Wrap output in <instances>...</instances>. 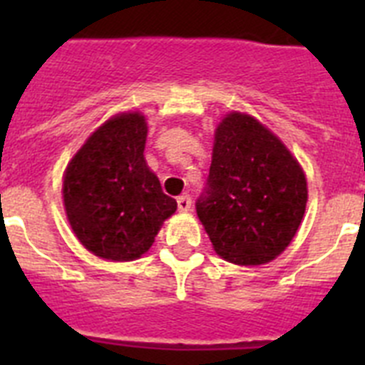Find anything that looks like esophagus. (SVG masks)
<instances>
[{"label": "esophagus", "mask_w": 365, "mask_h": 365, "mask_svg": "<svg viewBox=\"0 0 365 365\" xmlns=\"http://www.w3.org/2000/svg\"><path fill=\"white\" fill-rule=\"evenodd\" d=\"M177 206H179L180 212H188L190 208H192V197L190 195H180L179 199H177Z\"/></svg>", "instance_id": "34e87169"}]
</instances>
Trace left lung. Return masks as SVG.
Segmentation results:
<instances>
[{"label": "left lung", "instance_id": "left-lung-1", "mask_svg": "<svg viewBox=\"0 0 365 365\" xmlns=\"http://www.w3.org/2000/svg\"><path fill=\"white\" fill-rule=\"evenodd\" d=\"M307 205L298 160L245 113L219 122L206 188L195 202L214 250L235 265H263L291 245Z\"/></svg>", "mask_w": 365, "mask_h": 365}]
</instances>
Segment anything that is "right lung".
<instances>
[{
	"label": "right lung",
	"instance_id": "1",
	"mask_svg": "<svg viewBox=\"0 0 365 365\" xmlns=\"http://www.w3.org/2000/svg\"><path fill=\"white\" fill-rule=\"evenodd\" d=\"M148 124L120 113L100 125L67 164L63 205L80 243L95 256L133 261L150 250L177 201L144 159Z\"/></svg>",
	"mask_w": 365,
	"mask_h": 365
}]
</instances>
